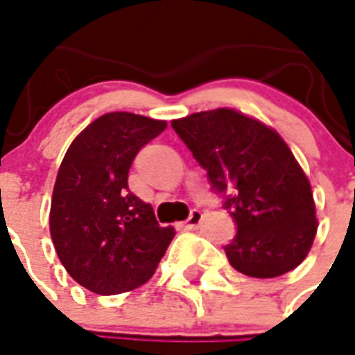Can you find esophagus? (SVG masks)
<instances>
[{
	"instance_id": "obj_1",
	"label": "esophagus",
	"mask_w": 355,
	"mask_h": 355,
	"mask_svg": "<svg viewBox=\"0 0 355 355\" xmlns=\"http://www.w3.org/2000/svg\"><path fill=\"white\" fill-rule=\"evenodd\" d=\"M201 220H203V214H201V211H198V209H193V211L190 212V216H188V220L186 222H182V230H198V225L201 224Z\"/></svg>"
}]
</instances>
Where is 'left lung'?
I'll use <instances>...</instances> for the list:
<instances>
[{"label":"left lung","instance_id":"obj_1","mask_svg":"<svg viewBox=\"0 0 355 355\" xmlns=\"http://www.w3.org/2000/svg\"><path fill=\"white\" fill-rule=\"evenodd\" d=\"M171 125L237 224L224 246L231 267L254 278L295 269L311 250L318 220L311 182L284 139L233 109L193 112Z\"/></svg>","mask_w":355,"mask_h":355}]
</instances>
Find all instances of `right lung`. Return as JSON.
Instances as JSON below:
<instances>
[{"mask_svg":"<svg viewBox=\"0 0 355 355\" xmlns=\"http://www.w3.org/2000/svg\"><path fill=\"white\" fill-rule=\"evenodd\" d=\"M167 128L164 120L109 112L71 143L58 171L51 237L65 271L99 295L143 286L175 237L128 186L137 152Z\"/></svg>","mask_w":355,"mask_h":355,"instance_id":"1","label":"right lung"}]
</instances>
